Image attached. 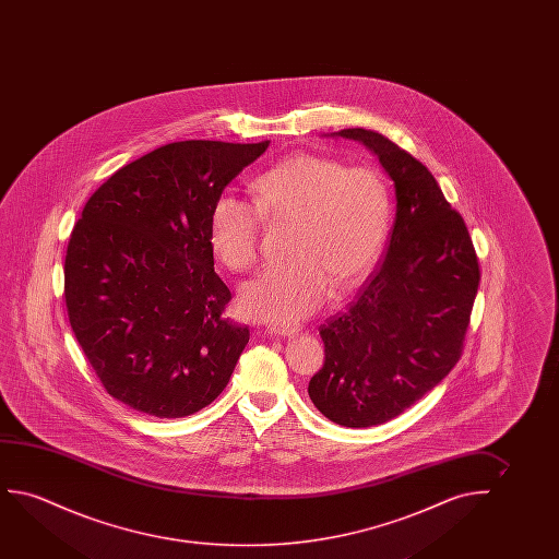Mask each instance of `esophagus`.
Instances as JSON below:
<instances>
[{"label":"esophagus","instance_id":"obj_1","mask_svg":"<svg viewBox=\"0 0 559 559\" xmlns=\"http://www.w3.org/2000/svg\"><path fill=\"white\" fill-rule=\"evenodd\" d=\"M269 332L275 334V336H296L299 329L296 324H284V322H275V324H269Z\"/></svg>","mask_w":559,"mask_h":559}]
</instances>
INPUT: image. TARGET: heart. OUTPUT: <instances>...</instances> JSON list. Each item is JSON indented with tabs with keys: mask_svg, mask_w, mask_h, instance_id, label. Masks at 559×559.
Masks as SVG:
<instances>
[{
	"mask_svg": "<svg viewBox=\"0 0 559 559\" xmlns=\"http://www.w3.org/2000/svg\"><path fill=\"white\" fill-rule=\"evenodd\" d=\"M263 217L292 223L294 260L242 284L238 306L250 319L286 324L314 313L332 284L347 290L367 275L390 229V187L368 166L290 156L253 181V202L233 192L215 199L207 238L225 267L242 273L258 263Z\"/></svg>",
	"mask_w": 559,
	"mask_h": 559,
	"instance_id": "b5f03b06",
	"label": "heart"
}]
</instances>
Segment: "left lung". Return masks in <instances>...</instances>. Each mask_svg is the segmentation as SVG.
<instances>
[{
    "mask_svg": "<svg viewBox=\"0 0 559 559\" xmlns=\"http://www.w3.org/2000/svg\"><path fill=\"white\" fill-rule=\"evenodd\" d=\"M336 135L378 154L397 214L382 263L344 313L322 324L324 365L307 391L329 420L370 428L413 406L459 362L481 271L466 223L420 160L378 131Z\"/></svg>",
    "mask_w": 559,
    "mask_h": 559,
    "instance_id": "left-lung-1",
    "label": "left lung"
}]
</instances>
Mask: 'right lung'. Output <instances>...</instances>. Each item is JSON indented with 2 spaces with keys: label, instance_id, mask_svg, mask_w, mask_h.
Masks as SVG:
<instances>
[{
  "label": "right lung",
  "instance_id": "add662e5",
  "mask_svg": "<svg viewBox=\"0 0 559 559\" xmlns=\"http://www.w3.org/2000/svg\"><path fill=\"white\" fill-rule=\"evenodd\" d=\"M267 146L169 143L85 202L64 258L67 313L103 388L133 411L183 418L229 383L250 330L223 314L230 290L214 271L210 214Z\"/></svg>",
  "mask_w": 559,
  "mask_h": 559
}]
</instances>
